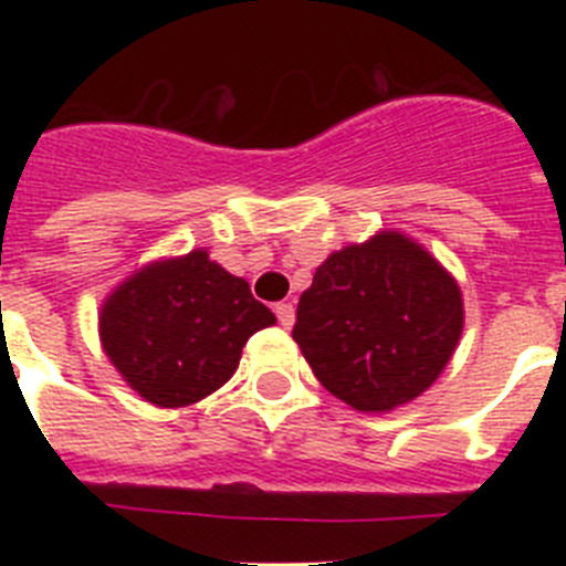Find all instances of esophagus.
I'll list each match as a JSON object with an SVG mask.
<instances>
[{
    "mask_svg": "<svg viewBox=\"0 0 566 566\" xmlns=\"http://www.w3.org/2000/svg\"><path fill=\"white\" fill-rule=\"evenodd\" d=\"M274 314H277L280 326H283V328L294 326V306H292V303H277V306H274Z\"/></svg>",
    "mask_w": 566,
    "mask_h": 566,
    "instance_id": "1",
    "label": "esophagus"
}]
</instances>
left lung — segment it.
<instances>
[{"label":"left lung","instance_id":"left-lung-1","mask_svg":"<svg viewBox=\"0 0 566 566\" xmlns=\"http://www.w3.org/2000/svg\"><path fill=\"white\" fill-rule=\"evenodd\" d=\"M462 328L457 277L422 243L382 229L319 263L292 337L328 394L388 413L437 382Z\"/></svg>","mask_w":566,"mask_h":566}]
</instances>
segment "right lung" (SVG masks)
<instances>
[{
	"label": "right lung",
	"instance_id": "obj_1",
	"mask_svg": "<svg viewBox=\"0 0 566 566\" xmlns=\"http://www.w3.org/2000/svg\"><path fill=\"white\" fill-rule=\"evenodd\" d=\"M274 323L247 280L192 249L122 280L102 303L98 339L138 397L184 408L229 382L247 339Z\"/></svg>",
	"mask_w": 566,
	"mask_h": 566
}]
</instances>
